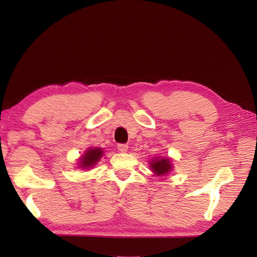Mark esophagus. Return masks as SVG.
<instances>
[{
    "mask_svg": "<svg viewBox=\"0 0 257 257\" xmlns=\"http://www.w3.org/2000/svg\"><path fill=\"white\" fill-rule=\"evenodd\" d=\"M127 146L126 145H123V144H120L118 145V151L121 152V153H125L127 151Z\"/></svg>",
    "mask_w": 257,
    "mask_h": 257,
    "instance_id": "1",
    "label": "esophagus"
}]
</instances>
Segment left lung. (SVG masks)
Masks as SVG:
<instances>
[{"label": "left lung", "instance_id": "8db88e82", "mask_svg": "<svg viewBox=\"0 0 257 257\" xmlns=\"http://www.w3.org/2000/svg\"><path fill=\"white\" fill-rule=\"evenodd\" d=\"M150 169L155 177H162L166 176L173 170V161L167 157H155L151 159L150 163Z\"/></svg>", "mask_w": 257, "mask_h": 257}]
</instances>
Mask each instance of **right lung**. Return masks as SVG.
<instances>
[{
    "mask_svg": "<svg viewBox=\"0 0 257 257\" xmlns=\"http://www.w3.org/2000/svg\"><path fill=\"white\" fill-rule=\"evenodd\" d=\"M104 150L103 148H88L84 153L78 159V168L91 169L94 167L98 161L103 158Z\"/></svg>",
    "mask_w": 257,
    "mask_h": 257,
    "instance_id": "obj_1",
    "label": "right lung"
}]
</instances>
